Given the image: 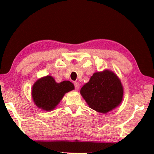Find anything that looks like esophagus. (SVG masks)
Returning a JSON list of instances; mask_svg holds the SVG:
<instances>
[{
	"instance_id": "1",
	"label": "esophagus",
	"mask_w": 154,
	"mask_h": 154,
	"mask_svg": "<svg viewBox=\"0 0 154 154\" xmlns=\"http://www.w3.org/2000/svg\"><path fill=\"white\" fill-rule=\"evenodd\" d=\"M74 85H75V90H79V86H80V85H79V83H78V82H75L74 83Z\"/></svg>"
}]
</instances>
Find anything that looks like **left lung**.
Returning <instances> with one entry per match:
<instances>
[{
    "mask_svg": "<svg viewBox=\"0 0 154 154\" xmlns=\"http://www.w3.org/2000/svg\"><path fill=\"white\" fill-rule=\"evenodd\" d=\"M80 93L90 108L106 113L121 103L124 91L116 75L106 70L94 73Z\"/></svg>",
    "mask_w": 154,
    "mask_h": 154,
    "instance_id": "8db88e82",
    "label": "left lung"
}]
</instances>
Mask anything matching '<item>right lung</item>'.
Wrapping results in <instances>:
<instances>
[{
  "mask_svg": "<svg viewBox=\"0 0 154 154\" xmlns=\"http://www.w3.org/2000/svg\"><path fill=\"white\" fill-rule=\"evenodd\" d=\"M74 88V85L69 81L58 83L52 77L47 76L35 82L32 86V96L38 108L51 111L58 105L64 94Z\"/></svg>",
  "mask_w": 154,
  "mask_h": 154,
  "instance_id": "1",
  "label": "right lung"
}]
</instances>
